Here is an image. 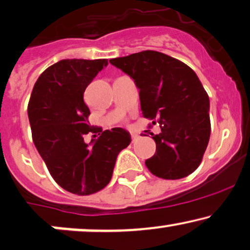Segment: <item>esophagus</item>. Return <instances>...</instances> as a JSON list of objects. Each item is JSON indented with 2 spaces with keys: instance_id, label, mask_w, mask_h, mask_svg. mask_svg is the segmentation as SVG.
<instances>
[{
  "instance_id": "34e87169",
  "label": "esophagus",
  "mask_w": 250,
  "mask_h": 250,
  "mask_svg": "<svg viewBox=\"0 0 250 250\" xmlns=\"http://www.w3.org/2000/svg\"><path fill=\"white\" fill-rule=\"evenodd\" d=\"M131 138H132V141H135V140L138 139V138H139V135L135 134V133H132L131 134Z\"/></svg>"
}]
</instances>
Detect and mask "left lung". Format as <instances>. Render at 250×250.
I'll return each mask as SVG.
<instances>
[{"instance_id": "8db88e82", "label": "left lung", "mask_w": 250, "mask_h": 250, "mask_svg": "<svg viewBox=\"0 0 250 250\" xmlns=\"http://www.w3.org/2000/svg\"><path fill=\"white\" fill-rule=\"evenodd\" d=\"M139 89L145 118L161 127L153 135L156 152L145 165L163 180L189 176L202 162L210 139V100L188 64L156 51L111 59Z\"/></svg>"}]
</instances>
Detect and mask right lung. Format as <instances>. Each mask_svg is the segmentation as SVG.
<instances>
[{"instance_id": "1", "label": "right lung", "mask_w": 250, "mask_h": 250, "mask_svg": "<svg viewBox=\"0 0 250 250\" xmlns=\"http://www.w3.org/2000/svg\"><path fill=\"white\" fill-rule=\"evenodd\" d=\"M107 66L106 59H66L52 64L32 89L27 115L32 140L51 176L74 195L88 196L105 188L122 149L131 135L120 127L101 132L91 146L84 135L97 133L89 125L85 88ZM96 137V135H94Z\"/></svg>"}]
</instances>
